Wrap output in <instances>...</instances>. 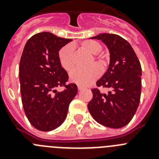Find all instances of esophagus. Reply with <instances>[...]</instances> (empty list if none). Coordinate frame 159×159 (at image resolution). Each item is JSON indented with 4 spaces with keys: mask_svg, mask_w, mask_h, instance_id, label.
I'll list each match as a JSON object with an SVG mask.
<instances>
[{
    "mask_svg": "<svg viewBox=\"0 0 159 159\" xmlns=\"http://www.w3.org/2000/svg\"><path fill=\"white\" fill-rule=\"evenodd\" d=\"M78 89H79V91H81V90L84 89V88H83V87H81V86H78Z\"/></svg>",
    "mask_w": 159,
    "mask_h": 159,
    "instance_id": "esophagus-1",
    "label": "esophagus"
}]
</instances>
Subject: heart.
Segmentation results:
<instances>
[{
    "instance_id": "heart-1",
    "label": "heart",
    "mask_w": 159,
    "mask_h": 159,
    "mask_svg": "<svg viewBox=\"0 0 159 159\" xmlns=\"http://www.w3.org/2000/svg\"><path fill=\"white\" fill-rule=\"evenodd\" d=\"M80 48L87 52L91 55H97L102 50V45L99 42L94 40H84L80 43ZM59 61L65 71H70L74 67L73 61L72 48L69 45L64 46L59 51ZM98 65L103 67L106 65V60L102 57H94ZM93 60H91L90 64H92ZM100 75V68L97 65H92L88 69H75L70 74V80L71 82L78 84L80 86H87L90 83L95 80Z\"/></svg>"
}]
</instances>
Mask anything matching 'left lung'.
<instances>
[{
  "mask_svg": "<svg viewBox=\"0 0 159 159\" xmlns=\"http://www.w3.org/2000/svg\"><path fill=\"white\" fill-rule=\"evenodd\" d=\"M91 39L102 40L109 51V67L96 82L97 86L107 88L109 92L106 94L92 89L88 110L102 126L121 128L130 123L139 104L141 64L131 45L121 36L102 33Z\"/></svg>",
  "mask_w": 159,
  "mask_h": 159,
  "instance_id": "8db88e82",
  "label": "left lung"
}]
</instances>
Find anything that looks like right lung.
Returning <instances> with one entry per match:
<instances>
[{
	"mask_svg": "<svg viewBox=\"0 0 159 159\" xmlns=\"http://www.w3.org/2000/svg\"><path fill=\"white\" fill-rule=\"evenodd\" d=\"M71 39L43 32L32 36L24 48L19 67L22 104L31 124L50 131L62 124L78 88L66 85L67 71L60 65L59 51ZM66 87L63 92L56 88Z\"/></svg>",
	"mask_w": 159,
	"mask_h": 159,
	"instance_id": "obj_1",
	"label": "right lung"
}]
</instances>
